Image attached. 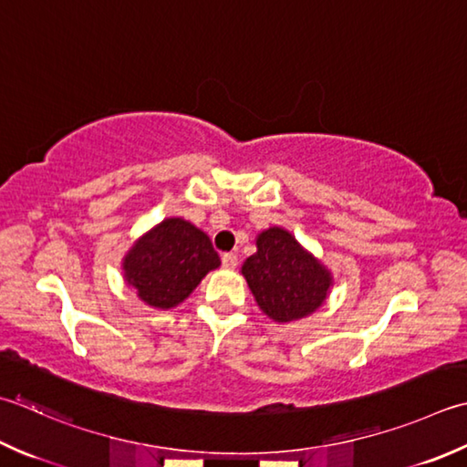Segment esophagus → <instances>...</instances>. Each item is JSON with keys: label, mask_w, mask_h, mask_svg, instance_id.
<instances>
[{"label": "esophagus", "mask_w": 467, "mask_h": 467, "mask_svg": "<svg viewBox=\"0 0 467 467\" xmlns=\"http://www.w3.org/2000/svg\"><path fill=\"white\" fill-rule=\"evenodd\" d=\"M236 254H233V253H224L223 254V267L224 269H234L236 267Z\"/></svg>", "instance_id": "esophagus-1"}]
</instances>
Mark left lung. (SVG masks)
<instances>
[{
	"instance_id": "obj_1",
	"label": "left lung",
	"mask_w": 467,
	"mask_h": 467,
	"mask_svg": "<svg viewBox=\"0 0 467 467\" xmlns=\"http://www.w3.org/2000/svg\"><path fill=\"white\" fill-rule=\"evenodd\" d=\"M241 273L261 312L279 324L314 314L334 283L327 267L281 226L257 236V253L243 263Z\"/></svg>"
}]
</instances>
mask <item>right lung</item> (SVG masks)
<instances>
[{
  "label": "right lung",
  "mask_w": 467,
  "mask_h": 467,
  "mask_svg": "<svg viewBox=\"0 0 467 467\" xmlns=\"http://www.w3.org/2000/svg\"><path fill=\"white\" fill-rule=\"evenodd\" d=\"M221 257L208 234L184 218H166L130 249L123 277L143 304L158 309L180 306Z\"/></svg>",
  "instance_id": "1"
}]
</instances>
